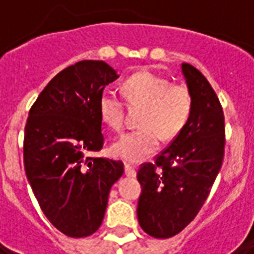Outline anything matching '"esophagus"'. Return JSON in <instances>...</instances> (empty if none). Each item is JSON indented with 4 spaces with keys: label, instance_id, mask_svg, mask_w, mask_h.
Returning <instances> with one entry per match:
<instances>
[{
    "label": "esophagus",
    "instance_id": "1",
    "mask_svg": "<svg viewBox=\"0 0 254 254\" xmlns=\"http://www.w3.org/2000/svg\"><path fill=\"white\" fill-rule=\"evenodd\" d=\"M125 174L127 177H136V170L130 165H125Z\"/></svg>",
    "mask_w": 254,
    "mask_h": 254
}]
</instances>
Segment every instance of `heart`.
<instances>
[{
    "label": "heart",
    "instance_id": "b5f03b06",
    "mask_svg": "<svg viewBox=\"0 0 254 254\" xmlns=\"http://www.w3.org/2000/svg\"><path fill=\"white\" fill-rule=\"evenodd\" d=\"M124 91L130 105L145 107L140 120L143 127L124 134L110 149L116 158L138 163L158 151L160 136L173 140L182 132L191 114L193 99L188 87L173 85L169 78L151 70H141L127 77ZM99 114L107 127L121 130L125 114L121 96L114 91H105L100 95Z\"/></svg>",
    "mask_w": 254,
    "mask_h": 254
}]
</instances>
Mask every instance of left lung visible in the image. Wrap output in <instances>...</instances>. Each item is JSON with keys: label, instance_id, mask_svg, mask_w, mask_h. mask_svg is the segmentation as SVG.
<instances>
[{"label": "left lung", "instance_id": "1", "mask_svg": "<svg viewBox=\"0 0 254 254\" xmlns=\"http://www.w3.org/2000/svg\"><path fill=\"white\" fill-rule=\"evenodd\" d=\"M191 94L189 121L155 165L137 173L141 185L137 219L155 238H170L194 219L207 200L224 155V116L215 91L200 70L181 65ZM159 168V171H156Z\"/></svg>", "mask_w": 254, "mask_h": 254}]
</instances>
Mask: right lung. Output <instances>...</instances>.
<instances>
[{
    "label": "right lung",
    "mask_w": 254,
    "mask_h": 254,
    "mask_svg": "<svg viewBox=\"0 0 254 254\" xmlns=\"http://www.w3.org/2000/svg\"><path fill=\"white\" fill-rule=\"evenodd\" d=\"M120 77L103 61H80L60 72L31 107L24 169L41 209L63 234H94L124 163L91 158L103 147L99 99Z\"/></svg>",
    "instance_id": "obj_1"
}]
</instances>
